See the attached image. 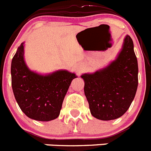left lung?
<instances>
[{
	"label": "left lung",
	"instance_id": "obj_1",
	"mask_svg": "<svg viewBox=\"0 0 151 151\" xmlns=\"http://www.w3.org/2000/svg\"><path fill=\"white\" fill-rule=\"evenodd\" d=\"M138 67L133 41L126 35L115 60L92 74H83L84 93L91 114L101 120L123 116L135 98Z\"/></svg>",
	"mask_w": 151,
	"mask_h": 151
}]
</instances>
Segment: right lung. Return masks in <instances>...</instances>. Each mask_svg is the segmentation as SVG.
<instances>
[{"label": "right lung", "instance_id": "add662e5", "mask_svg": "<svg viewBox=\"0 0 151 151\" xmlns=\"http://www.w3.org/2000/svg\"><path fill=\"white\" fill-rule=\"evenodd\" d=\"M77 76L66 70L42 75L28 68L22 43L12 59V88L20 109L31 119L50 121L60 114L64 98Z\"/></svg>", "mask_w": 151, "mask_h": 151}]
</instances>
